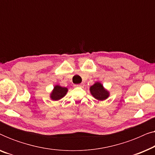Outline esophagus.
<instances>
[{
    "mask_svg": "<svg viewBox=\"0 0 155 155\" xmlns=\"http://www.w3.org/2000/svg\"><path fill=\"white\" fill-rule=\"evenodd\" d=\"M84 86V84L83 82H82V83H80L79 84H75V87H83Z\"/></svg>",
    "mask_w": 155,
    "mask_h": 155,
    "instance_id": "obj_1",
    "label": "esophagus"
}]
</instances>
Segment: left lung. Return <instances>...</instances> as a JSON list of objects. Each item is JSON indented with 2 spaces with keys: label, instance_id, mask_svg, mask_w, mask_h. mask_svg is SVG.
<instances>
[{
  "label": "left lung",
  "instance_id": "obj_1",
  "mask_svg": "<svg viewBox=\"0 0 155 155\" xmlns=\"http://www.w3.org/2000/svg\"><path fill=\"white\" fill-rule=\"evenodd\" d=\"M91 94L93 97L99 101H104L109 97V92L104 87L103 84L99 82H96L90 87Z\"/></svg>",
  "mask_w": 155,
  "mask_h": 155
}]
</instances>
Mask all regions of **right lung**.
Listing matches in <instances>:
<instances>
[{"label": "right lung", "mask_w": 155, "mask_h": 155, "mask_svg": "<svg viewBox=\"0 0 155 155\" xmlns=\"http://www.w3.org/2000/svg\"><path fill=\"white\" fill-rule=\"evenodd\" d=\"M68 92V88L63 87L58 84L54 87V90H52L50 94V98L53 101H58L62 99L65 96Z\"/></svg>", "instance_id": "1"}]
</instances>
